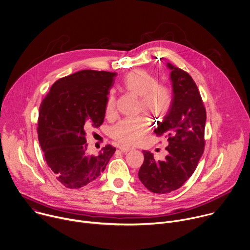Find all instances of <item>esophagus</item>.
Segmentation results:
<instances>
[{
	"label": "esophagus",
	"mask_w": 250,
	"mask_h": 250,
	"mask_svg": "<svg viewBox=\"0 0 250 250\" xmlns=\"http://www.w3.org/2000/svg\"><path fill=\"white\" fill-rule=\"evenodd\" d=\"M119 149L120 151L122 152V153H128V152H130L131 151V147H129V146H119Z\"/></svg>",
	"instance_id": "1"
}]
</instances>
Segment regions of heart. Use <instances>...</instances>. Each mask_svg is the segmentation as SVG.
Here are the masks:
<instances>
[{"instance_id":"obj_1","label":"heart","mask_w":250,"mask_h":250,"mask_svg":"<svg viewBox=\"0 0 250 250\" xmlns=\"http://www.w3.org/2000/svg\"><path fill=\"white\" fill-rule=\"evenodd\" d=\"M158 80L143 70L131 72L124 82L125 88L140 97L139 110L153 117L165 116L172 104V92L169 87L158 84ZM106 115L112 116L115 112V98L110 96L106 104ZM147 131V121L139 116L121 120L112 129V136L124 145L138 144Z\"/></svg>"}]
</instances>
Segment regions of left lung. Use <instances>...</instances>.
Listing matches in <instances>:
<instances>
[{
    "instance_id": "8db88e82",
    "label": "left lung",
    "mask_w": 250,
    "mask_h": 250,
    "mask_svg": "<svg viewBox=\"0 0 250 250\" xmlns=\"http://www.w3.org/2000/svg\"><path fill=\"white\" fill-rule=\"evenodd\" d=\"M170 70L172 104L155 133L167 137V156L156 161L154 154L143 151L144 163L138 176L154 193L166 194L180 188L193 174L204 152L206 110L198 87L183 70L167 63Z\"/></svg>"
}]
</instances>
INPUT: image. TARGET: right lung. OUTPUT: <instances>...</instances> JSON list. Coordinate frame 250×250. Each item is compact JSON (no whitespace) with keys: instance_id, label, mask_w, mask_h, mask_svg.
Segmentation results:
<instances>
[{"instance_id":"obj_1","label":"right lung","mask_w":250,"mask_h":250,"mask_svg":"<svg viewBox=\"0 0 250 250\" xmlns=\"http://www.w3.org/2000/svg\"><path fill=\"white\" fill-rule=\"evenodd\" d=\"M116 73L83 70L59 79L42 101L38 140L57 180L78 189L101 175L116 148L106 145L97 155L87 151L86 131L104 123L107 95Z\"/></svg>"}]
</instances>
